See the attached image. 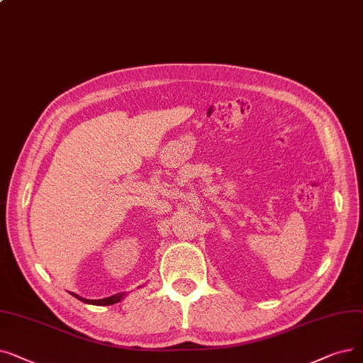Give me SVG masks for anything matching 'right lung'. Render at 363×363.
Instances as JSON below:
<instances>
[{"mask_svg":"<svg viewBox=\"0 0 363 363\" xmlns=\"http://www.w3.org/2000/svg\"><path fill=\"white\" fill-rule=\"evenodd\" d=\"M72 295H74L75 298L80 299V301H83V303L94 304V306H111V304L118 303L120 299L123 298V294H117V295H113V296H106V298H102V299H86V298L78 296L77 294H72Z\"/></svg>","mask_w":363,"mask_h":363,"instance_id":"right-lung-1","label":"right lung"}]
</instances>
